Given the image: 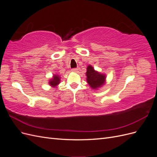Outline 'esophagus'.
Masks as SVG:
<instances>
[{
	"instance_id": "1",
	"label": "esophagus",
	"mask_w": 157,
	"mask_h": 157,
	"mask_svg": "<svg viewBox=\"0 0 157 157\" xmlns=\"http://www.w3.org/2000/svg\"><path fill=\"white\" fill-rule=\"evenodd\" d=\"M72 72H74V73H77L78 72V68H75V69H73L72 70Z\"/></svg>"
}]
</instances>
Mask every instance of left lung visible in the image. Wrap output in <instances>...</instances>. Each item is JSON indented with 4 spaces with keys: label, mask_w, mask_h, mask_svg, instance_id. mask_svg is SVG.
<instances>
[{
    "label": "left lung",
    "mask_w": 157,
    "mask_h": 157,
    "mask_svg": "<svg viewBox=\"0 0 157 157\" xmlns=\"http://www.w3.org/2000/svg\"><path fill=\"white\" fill-rule=\"evenodd\" d=\"M86 81L93 90H98L102 87L106 81V75L96 71L91 65L86 68Z\"/></svg>",
    "instance_id": "8db88e82"
}]
</instances>
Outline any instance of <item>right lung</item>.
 Returning a JSON list of instances; mask_svg holds the SVG:
<instances>
[{"instance_id":"right-lung-1","label":"right lung","mask_w":157,"mask_h":157,"mask_svg":"<svg viewBox=\"0 0 157 157\" xmlns=\"http://www.w3.org/2000/svg\"><path fill=\"white\" fill-rule=\"evenodd\" d=\"M60 81H61L60 76L58 74H54L53 75V77H52V78H51L49 80L48 84L51 87L55 88L60 83Z\"/></svg>"}]
</instances>
